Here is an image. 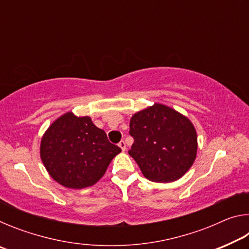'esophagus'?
Returning a JSON list of instances; mask_svg holds the SVG:
<instances>
[{
  "mask_svg": "<svg viewBox=\"0 0 249 249\" xmlns=\"http://www.w3.org/2000/svg\"><path fill=\"white\" fill-rule=\"evenodd\" d=\"M119 146H120V148H121L122 150L125 151V149H126V144H125L124 141H121V142H119Z\"/></svg>",
  "mask_w": 249,
  "mask_h": 249,
  "instance_id": "obj_1",
  "label": "esophagus"
}]
</instances>
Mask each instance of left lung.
<instances>
[{
  "instance_id": "1",
  "label": "left lung",
  "mask_w": 249,
  "mask_h": 249,
  "mask_svg": "<svg viewBox=\"0 0 249 249\" xmlns=\"http://www.w3.org/2000/svg\"><path fill=\"white\" fill-rule=\"evenodd\" d=\"M129 135L134 142L128 154L150 181L178 180L196 159L197 141L192 123L165 105L156 103L134 114Z\"/></svg>"
}]
</instances>
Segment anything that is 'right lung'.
Instances as JSON below:
<instances>
[{
  "label": "right lung",
  "instance_id": "1",
  "mask_svg": "<svg viewBox=\"0 0 249 249\" xmlns=\"http://www.w3.org/2000/svg\"><path fill=\"white\" fill-rule=\"evenodd\" d=\"M120 151L89 116L75 117L70 112L53 122L40 144V157L49 175L71 189L98 182Z\"/></svg>",
  "mask_w": 249,
  "mask_h": 249
}]
</instances>
